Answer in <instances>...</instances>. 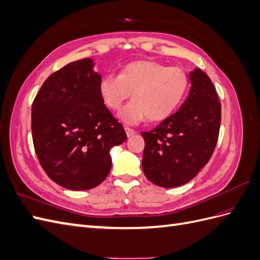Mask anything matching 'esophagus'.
<instances>
[{"instance_id": "obj_1", "label": "esophagus", "mask_w": 260, "mask_h": 260, "mask_svg": "<svg viewBox=\"0 0 260 260\" xmlns=\"http://www.w3.org/2000/svg\"><path fill=\"white\" fill-rule=\"evenodd\" d=\"M124 131H125V133H127V137H128V138H130V137H132V136H135L136 133H137L135 130L131 129V128H128V127L124 128Z\"/></svg>"}]
</instances>
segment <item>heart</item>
<instances>
[{
  "label": "heart",
  "mask_w": 260,
  "mask_h": 260,
  "mask_svg": "<svg viewBox=\"0 0 260 260\" xmlns=\"http://www.w3.org/2000/svg\"><path fill=\"white\" fill-rule=\"evenodd\" d=\"M99 89L112 111H118L133 92V100L118 114L122 122L137 124L146 118L159 121L182 103L188 89V76L182 68L153 60H137L125 65L118 76H104Z\"/></svg>",
  "instance_id": "obj_1"
}]
</instances>
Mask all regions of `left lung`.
Returning a JSON list of instances; mask_svg holds the SVG:
<instances>
[{"instance_id": "1", "label": "left lung", "mask_w": 260, "mask_h": 260, "mask_svg": "<svg viewBox=\"0 0 260 260\" xmlns=\"http://www.w3.org/2000/svg\"><path fill=\"white\" fill-rule=\"evenodd\" d=\"M191 90L174 115L144 138L142 168L145 177L161 187L187 183L205 166L215 151L221 121V104L210 78L195 68Z\"/></svg>"}]
</instances>
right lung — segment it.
<instances>
[{
    "mask_svg": "<svg viewBox=\"0 0 260 260\" xmlns=\"http://www.w3.org/2000/svg\"><path fill=\"white\" fill-rule=\"evenodd\" d=\"M93 60H76L52 74L42 84L31 108L35 151L43 170L58 185L90 190L112 168L111 148L127 135L104 105L102 77Z\"/></svg>",
    "mask_w": 260,
    "mask_h": 260,
    "instance_id": "add662e5",
    "label": "right lung"
}]
</instances>
